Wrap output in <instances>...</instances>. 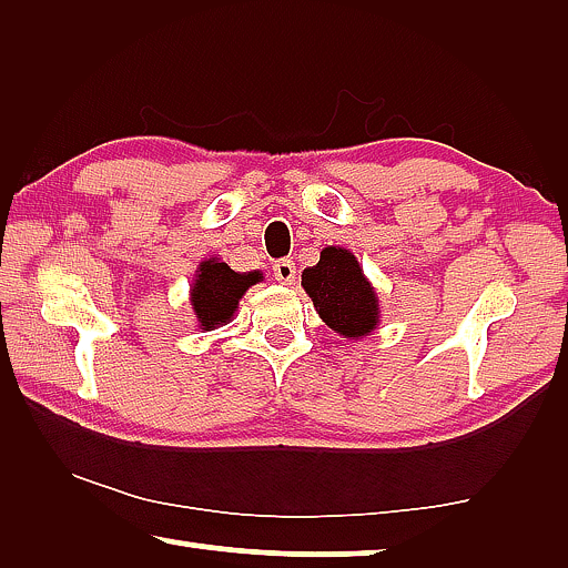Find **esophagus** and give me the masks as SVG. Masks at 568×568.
<instances>
[{
    "label": "esophagus",
    "instance_id": "1",
    "mask_svg": "<svg viewBox=\"0 0 568 568\" xmlns=\"http://www.w3.org/2000/svg\"><path fill=\"white\" fill-rule=\"evenodd\" d=\"M274 278H276V282H282V284H294L296 266H294L292 258H278V262L274 264Z\"/></svg>",
    "mask_w": 568,
    "mask_h": 568
}]
</instances>
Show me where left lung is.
Instances as JSON below:
<instances>
[{"mask_svg":"<svg viewBox=\"0 0 568 568\" xmlns=\"http://www.w3.org/2000/svg\"><path fill=\"white\" fill-rule=\"evenodd\" d=\"M302 286L312 296L320 317L339 337L362 339L377 327V292L352 251L342 246L322 248L320 264L302 272Z\"/></svg>","mask_w":568,"mask_h":568,"instance_id":"left-lung-1","label":"left lung"}]
</instances>
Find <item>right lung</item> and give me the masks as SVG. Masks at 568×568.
I'll list each match as a JSON object with an SVG mask.
<instances>
[{"mask_svg": "<svg viewBox=\"0 0 568 568\" xmlns=\"http://www.w3.org/2000/svg\"><path fill=\"white\" fill-rule=\"evenodd\" d=\"M258 272H234L226 262L216 256L199 264L196 278L191 284V306L196 314L201 329H216L219 324L234 320L239 310V300L246 294L248 286L262 282Z\"/></svg>", "mask_w": 568, "mask_h": 568, "instance_id": "add662e5", "label": "right lung"}]
</instances>
